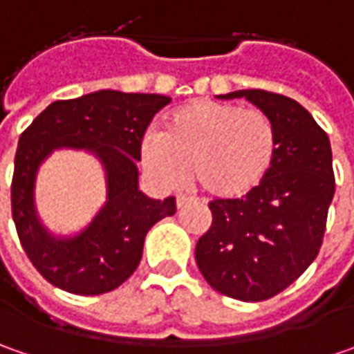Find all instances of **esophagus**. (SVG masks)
I'll return each instance as SVG.
<instances>
[{
  "instance_id": "esophagus-1",
  "label": "esophagus",
  "mask_w": 354,
  "mask_h": 354,
  "mask_svg": "<svg viewBox=\"0 0 354 354\" xmlns=\"http://www.w3.org/2000/svg\"><path fill=\"white\" fill-rule=\"evenodd\" d=\"M187 203H191V197H187V195H177V207H179V209H183Z\"/></svg>"
}]
</instances>
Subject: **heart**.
Returning a JSON list of instances; mask_svg holds the SVG:
<instances>
[{
  "label": "heart",
  "mask_w": 354,
  "mask_h": 354,
  "mask_svg": "<svg viewBox=\"0 0 354 354\" xmlns=\"http://www.w3.org/2000/svg\"><path fill=\"white\" fill-rule=\"evenodd\" d=\"M278 149L274 122L260 110L221 100H195L173 112L163 131L142 145L145 169L159 183L191 179L207 195L234 198L250 193L272 169Z\"/></svg>",
  "instance_id": "1"
}]
</instances>
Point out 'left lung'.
I'll use <instances>...</instances> for the list:
<instances>
[{
	"label": "left lung",
	"mask_w": 354,
	"mask_h": 354,
	"mask_svg": "<svg viewBox=\"0 0 354 354\" xmlns=\"http://www.w3.org/2000/svg\"><path fill=\"white\" fill-rule=\"evenodd\" d=\"M274 122L278 149L262 183L240 198H214L195 260L212 290L264 301L317 258L335 195L331 143L301 104L266 90H236Z\"/></svg>",
	"instance_id": "8db88e82"
}]
</instances>
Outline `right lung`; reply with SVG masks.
Wrapping results in <instances>:
<instances>
[{
  "mask_svg": "<svg viewBox=\"0 0 354 354\" xmlns=\"http://www.w3.org/2000/svg\"><path fill=\"white\" fill-rule=\"evenodd\" d=\"M171 102L161 94L98 90L47 106L21 133L11 181V214L21 246L48 283L76 295H100L122 286L142 260L151 226L175 214V197L153 201L138 189L145 129ZM57 147L94 151L109 177V201L84 233L53 239L32 205L34 175Z\"/></svg>",
  "mask_w": 354,
  "mask_h": 354,
  "instance_id": "obj_1",
  "label": "right lung"
}]
</instances>
